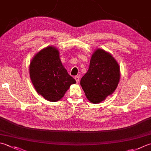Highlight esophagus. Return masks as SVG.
Segmentation results:
<instances>
[{
  "label": "esophagus",
  "instance_id": "obj_1",
  "mask_svg": "<svg viewBox=\"0 0 151 151\" xmlns=\"http://www.w3.org/2000/svg\"><path fill=\"white\" fill-rule=\"evenodd\" d=\"M75 81H76V82H78L79 79H80V76H75Z\"/></svg>",
  "mask_w": 151,
  "mask_h": 151
}]
</instances>
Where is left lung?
Segmentation results:
<instances>
[{
    "mask_svg": "<svg viewBox=\"0 0 151 151\" xmlns=\"http://www.w3.org/2000/svg\"><path fill=\"white\" fill-rule=\"evenodd\" d=\"M120 80V68L109 53L97 49L91 58L88 72L81 80V85L91 103L105 100L116 90Z\"/></svg>",
    "mask_w": 151,
    "mask_h": 151,
    "instance_id": "1",
    "label": "left lung"
}]
</instances>
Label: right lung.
I'll use <instances>...</instances> for the list:
<instances>
[{"mask_svg": "<svg viewBox=\"0 0 151 151\" xmlns=\"http://www.w3.org/2000/svg\"><path fill=\"white\" fill-rule=\"evenodd\" d=\"M29 73L37 93L48 101L60 100L70 86L76 83L62 65L59 51L51 46L35 55L30 63Z\"/></svg>", "mask_w": 151, "mask_h": 151, "instance_id": "obj_1", "label": "right lung"}]
</instances>
